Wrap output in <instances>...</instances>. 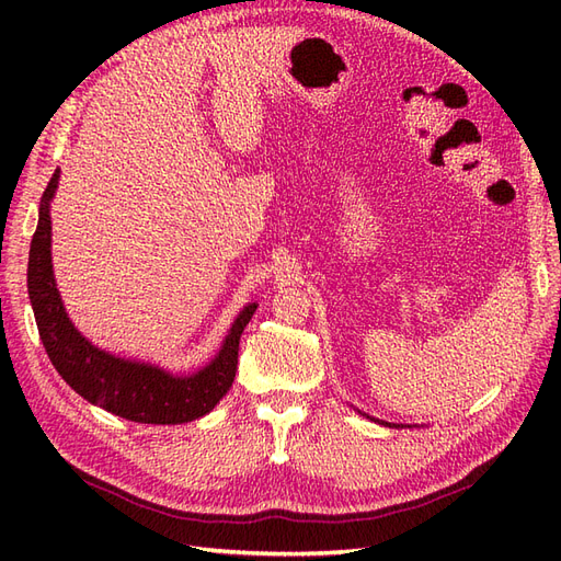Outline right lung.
Segmentation results:
<instances>
[{"label": "right lung", "instance_id": "add662e5", "mask_svg": "<svg viewBox=\"0 0 561 561\" xmlns=\"http://www.w3.org/2000/svg\"><path fill=\"white\" fill-rule=\"evenodd\" d=\"M60 171L48 180L42 203L39 225L30 243L27 293L35 309L42 344L58 375L77 393L103 410L135 421L175 426L208 414L227 396L239 365V342L257 304H250L233 320L222 351L215 360L192 377H173L145 363H130L95 348L67 318L56 290L50 266V215L48 203L56 194Z\"/></svg>", "mask_w": 561, "mask_h": 561}]
</instances>
